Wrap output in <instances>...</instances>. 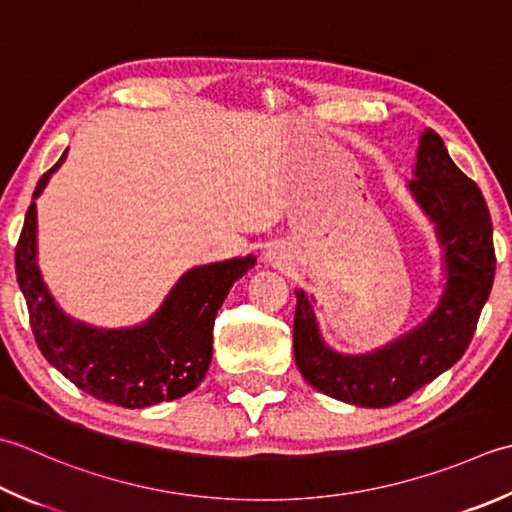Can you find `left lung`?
Returning <instances> with one entry per match:
<instances>
[{"label": "left lung", "instance_id": "1", "mask_svg": "<svg viewBox=\"0 0 512 512\" xmlns=\"http://www.w3.org/2000/svg\"><path fill=\"white\" fill-rule=\"evenodd\" d=\"M415 199L437 226L446 250L448 282L442 302L422 326L370 355H337L317 330L310 299L295 290L293 348L299 373L339 402L386 408L404 402L462 359L495 279L493 222L482 190L455 166L435 130L417 150Z\"/></svg>", "mask_w": 512, "mask_h": 512}]
</instances>
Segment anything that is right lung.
<instances>
[{
	"instance_id": "1",
	"label": "right lung",
	"mask_w": 512,
	"mask_h": 512,
	"mask_svg": "<svg viewBox=\"0 0 512 512\" xmlns=\"http://www.w3.org/2000/svg\"><path fill=\"white\" fill-rule=\"evenodd\" d=\"M66 153L39 179L33 199ZM35 228V204H30L15 246L17 284L26 297L35 342L59 373L95 399L124 408L170 402L199 386L213 357L217 310L230 286L253 268L255 257L188 270L144 326L97 330L73 322L48 295L37 268Z\"/></svg>"
}]
</instances>
